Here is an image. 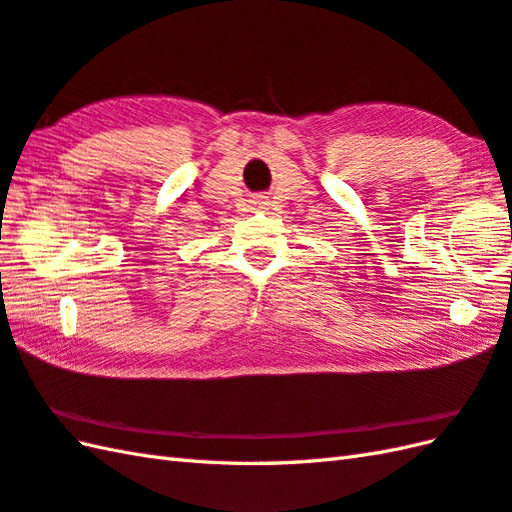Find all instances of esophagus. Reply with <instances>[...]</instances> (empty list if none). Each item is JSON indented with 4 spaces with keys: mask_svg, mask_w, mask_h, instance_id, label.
I'll list each match as a JSON object with an SVG mask.
<instances>
[{
    "mask_svg": "<svg viewBox=\"0 0 512 512\" xmlns=\"http://www.w3.org/2000/svg\"><path fill=\"white\" fill-rule=\"evenodd\" d=\"M253 205H255V207H259V209H266V205H268V200H266L264 196H257V198L253 200Z\"/></svg>",
    "mask_w": 512,
    "mask_h": 512,
    "instance_id": "34e87169",
    "label": "esophagus"
}]
</instances>
